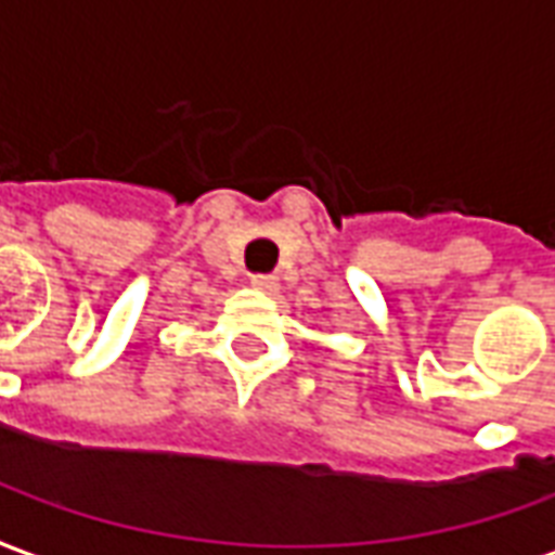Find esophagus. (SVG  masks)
<instances>
[{
    "mask_svg": "<svg viewBox=\"0 0 555 555\" xmlns=\"http://www.w3.org/2000/svg\"><path fill=\"white\" fill-rule=\"evenodd\" d=\"M250 286L260 293H274L278 289V278L274 274H250Z\"/></svg>",
    "mask_w": 555,
    "mask_h": 555,
    "instance_id": "1",
    "label": "esophagus"
}]
</instances>
